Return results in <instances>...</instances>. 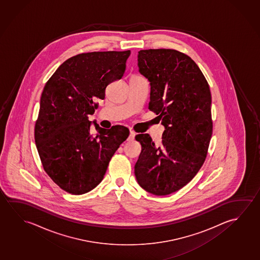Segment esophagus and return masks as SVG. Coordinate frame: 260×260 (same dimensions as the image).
<instances>
[{"label":"esophagus","mask_w":260,"mask_h":260,"mask_svg":"<svg viewBox=\"0 0 260 260\" xmlns=\"http://www.w3.org/2000/svg\"><path fill=\"white\" fill-rule=\"evenodd\" d=\"M135 136H136V133L134 132V131H130V135L128 136V141H133L135 139Z\"/></svg>","instance_id":"1"}]
</instances>
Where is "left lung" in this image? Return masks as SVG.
Wrapping results in <instances>:
<instances>
[{"mask_svg":"<svg viewBox=\"0 0 260 260\" xmlns=\"http://www.w3.org/2000/svg\"><path fill=\"white\" fill-rule=\"evenodd\" d=\"M137 60L151 86L149 109L165 130L160 144L148 134L136 136L142 151L135 174L146 191L168 195L190 182L206 159L212 135L210 87L197 64L178 50H140Z\"/></svg>","mask_w":260,"mask_h":260,"instance_id":"8db88e82","label":"left lung"}]
</instances>
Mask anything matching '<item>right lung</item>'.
Returning a JSON list of instances; mask_svg holds the SVG:
<instances>
[{
  "instance_id": "right-lung-1",
  "label": "right lung",
  "mask_w": 260,
  "mask_h": 260,
  "mask_svg": "<svg viewBox=\"0 0 260 260\" xmlns=\"http://www.w3.org/2000/svg\"><path fill=\"white\" fill-rule=\"evenodd\" d=\"M131 51H95L63 62L46 83L34 136L42 166L69 193L93 190L103 180L112 156L129 136L119 125L90 132L88 116L105 99L108 84L122 79Z\"/></svg>"
}]
</instances>
